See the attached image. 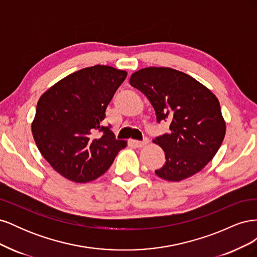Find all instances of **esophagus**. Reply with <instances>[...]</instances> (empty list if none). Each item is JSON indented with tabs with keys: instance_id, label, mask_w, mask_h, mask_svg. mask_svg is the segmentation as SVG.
<instances>
[{
	"instance_id": "1",
	"label": "esophagus",
	"mask_w": 257,
	"mask_h": 257,
	"mask_svg": "<svg viewBox=\"0 0 257 257\" xmlns=\"http://www.w3.org/2000/svg\"><path fill=\"white\" fill-rule=\"evenodd\" d=\"M148 143H149V139H148L147 137L144 139L143 142H139V141H133V144H134L137 148H142V147H144L145 145H147Z\"/></svg>"
}]
</instances>
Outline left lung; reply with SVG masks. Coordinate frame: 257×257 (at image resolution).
Returning a JSON list of instances; mask_svg holds the SVG:
<instances>
[{"mask_svg":"<svg viewBox=\"0 0 257 257\" xmlns=\"http://www.w3.org/2000/svg\"><path fill=\"white\" fill-rule=\"evenodd\" d=\"M152 104L157 121L170 122L169 133L155 137L166 162L160 178L181 181L200 172L221 147L226 132L220 103L193 77L169 67H147L131 76Z\"/></svg>","mask_w":257,"mask_h":257,"instance_id":"obj_1","label":"left lung"}]
</instances>
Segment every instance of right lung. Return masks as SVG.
<instances>
[{
    "label": "right lung",
    "mask_w": 257,
    "mask_h": 257,
    "mask_svg": "<svg viewBox=\"0 0 257 257\" xmlns=\"http://www.w3.org/2000/svg\"><path fill=\"white\" fill-rule=\"evenodd\" d=\"M127 73L107 65L85 67L46 91L37 103L32 134L52 168L75 182L105 174L126 143L103 120Z\"/></svg>",
    "instance_id": "add662e5"
}]
</instances>
